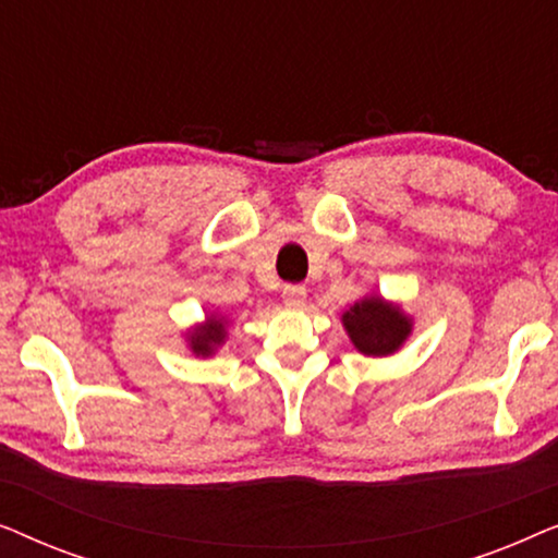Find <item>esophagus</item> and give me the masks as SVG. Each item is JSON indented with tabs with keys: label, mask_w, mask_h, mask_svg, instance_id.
Listing matches in <instances>:
<instances>
[{
	"label": "esophagus",
	"mask_w": 558,
	"mask_h": 558,
	"mask_svg": "<svg viewBox=\"0 0 558 558\" xmlns=\"http://www.w3.org/2000/svg\"><path fill=\"white\" fill-rule=\"evenodd\" d=\"M281 300H284L287 307H302L304 300H307V289L300 284H287L281 289Z\"/></svg>",
	"instance_id": "obj_1"
}]
</instances>
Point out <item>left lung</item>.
Masks as SVG:
<instances>
[{
	"label": "left lung",
	"mask_w": 558,
	"mask_h": 558,
	"mask_svg": "<svg viewBox=\"0 0 558 558\" xmlns=\"http://www.w3.org/2000/svg\"><path fill=\"white\" fill-rule=\"evenodd\" d=\"M348 338L363 355L386 357L399 350L411 335V317L403 315L399 304L384 296H363L342 315Z\"/></svg>",
	"instance_id": "1"
}]
</instances>
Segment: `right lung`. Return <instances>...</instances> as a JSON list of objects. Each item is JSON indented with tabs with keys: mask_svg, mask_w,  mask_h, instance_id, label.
Here are the masks:
<instances>
[{
	"mask_svg": "<svg viewBox=\"0 0 558 558\" xmlns=\"http://www.w3.org/2000/svg\"><path fill=\"white\" fill-rule=\"evenodd\" d=\"M226 340V319L210 315L203 325L193 327L187 332V345L197 357H208L216 353V348L223 345Z\"/></svg>",
	"mask_w": 558,
	"mask_h": 558,
	"instance_id": "right-lung-1",
	"label": "right lung"
}]
</instances>
